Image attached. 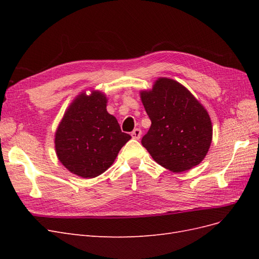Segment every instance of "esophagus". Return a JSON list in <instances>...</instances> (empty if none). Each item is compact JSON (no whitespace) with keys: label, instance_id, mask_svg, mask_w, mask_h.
<instances>
[{"label":"esophagus","instance_id":"34e87169","mask_svg":"<svg viewBox=\"0 0 259 259\" xmlns=\"http://www.w3.org/2000/svg\"><path fill=\"white\" fill-rule=\"evenodd\" d=\"M140 136H142V131H140L139 128H135L132 132V137L134 139H139Z\"/></svg>","mask_w":259,"mask_h":259}]
</instances>
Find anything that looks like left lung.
<instances>
[{"label": "left lung", "instance_id": "left-lung-1", "mask_svg": "<svg viewBox=\"0 0 259 259\" xmlns=\"http://www.w3.org/2000/svg\"><path fill=\"white\" fill-rule=\"evenodd\" d=\"M151 126L142 144L153 160L174 173L188 170L205 158L213 137L210 117L184 85L159 77L140 92Z\"/></svg>", "mask_w": 259, "mask_h": 259}]
</instances>
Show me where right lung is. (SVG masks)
<instances>
[{
    "label": "right lung",
    "instance_id": "1",
    "mask_svg": "<svg viewBox=\"0 0 259 259\" xmlns=\"http://www.w3.org/2000/svg\"><path fill=\"white\" fill-rule=\"evenodd\" d=\"M106 108L105 94L83 92L68 107L55 133L58 159L74 175L94 178L103 174L132 138Z\"/></svg>",
    "mask_w": 259,
    "mask_h": 259
}]
</instances>
